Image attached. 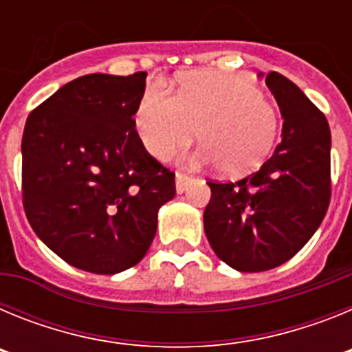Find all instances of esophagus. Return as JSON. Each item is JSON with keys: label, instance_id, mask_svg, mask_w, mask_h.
<instances>
[{"label": "esophagus", "instance_id": "obj_1", "mask_svg": "<svg viewBox=\"0 0 352 352\" xmlns=\"http://www.w3.org/2000/svg\"><path fill=\"white\" fill-rule=\"evenodd\" d=\"M190 182H192V176H188V174L185 173L176 174V192H178V194H183Z\"/></svg>", "mask_w": 352, "mask_h": 352}]
</instances>
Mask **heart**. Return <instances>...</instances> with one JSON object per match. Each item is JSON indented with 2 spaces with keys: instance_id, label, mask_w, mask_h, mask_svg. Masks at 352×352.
Wrapping results in <instances>:
<instances>
[{
  "instance_id": "1",
  "label": "heart",
  "mask_w": 352,
  "mask_h": 352,
  "mask_svg": "<svg viewBox=\"0 0 352 352\" xmlns=\"http://www.w3.org/2000/svg\"><path fill=\"white\" fill-rule=\"evenodd\" d=\"M139 138L157 158L186 148L199 130L203 148L195 164H220L226 174H247L268 157L278 118L261 89L245 76L194 72L178 95L151 86L135 111Z\"/></svg>"
}]
</instances>
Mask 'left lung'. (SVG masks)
<instances>
[{
	"mask_svg": "<svg viewBox=\"0 0 352 352\" xmlns=\"http://www.w3.org/2000/svg\"><path fill=\"white\" fill-rule=\"evenodd\" d=\"M266 86L284 116L282 141L256 173L210 182L204 232L220 261L245 273L294 257L321 226L331 199V133L324 114L278 72Z\"/></svg>",
	"mask_w": 352,
	"mask_h": 352,
	"instance_id": "8db88e82",
	"label": "left lung"
}]
</instances>
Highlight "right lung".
<instances>
[{
    "label": "right lung",
    "mask_w": 352,
    "mask_h": 352,
    "mask_svg": "<svg viewBox=\"0 0 352 352\" xmlns=\"http://www.w3.org/2000/svg\"><path fill=\"white\" fill-rule=\"evenodd\" d=\"M146 72L89 74L35 107L23 133V206L43 243L96 275L146 256L174 173L146 151L133 114Z\"/></svg>",
    "instance_id": "1"
}]
</instances>
